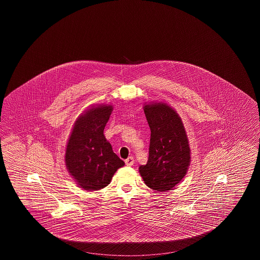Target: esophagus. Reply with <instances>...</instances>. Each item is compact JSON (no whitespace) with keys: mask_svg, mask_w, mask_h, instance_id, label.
<instances>
[{"mask_svg":"<svg viewBox=\"0 0 260 260\" xmlns=\"http://www.w3.org/2000/svg\"><path fill=\"white\" fill-rule=\"evenodd\" d=\"M124 162H125V165L126 166H134V164H135V159H134V157H128L125 161H124Z\"/></svg>","mask_w":260,"mask_h":260,"instance_id":"1","label":"esophagus"}]
</instances>
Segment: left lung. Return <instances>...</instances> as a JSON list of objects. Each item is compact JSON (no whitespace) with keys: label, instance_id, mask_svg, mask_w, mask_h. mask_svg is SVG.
Instances as JSON below:
<instances>
[{"label":"left lung","instance_id":"8db88e82","mask_svg":"<svg viewBox=\"0 0 260 260\" xmlns=\"http://www.w3.org/2000/svg\"><path fill=\"white\" fill-rule=\"evenodd\" d=\"M151 129L148 161L139 167V173L149 188L169 191L186 175L191 152L185 127L176 111L166 102L143 106Z\"/></svg>","mask_w":260,"mask_h":260}]
</instances>
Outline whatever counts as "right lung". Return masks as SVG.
<instances>
[{
    "label": "right lung",
    "instance_id": "right-lung-1",
    "mask_svg": "<svg viewBox=\"0 0 260 260\" xmlns=\"http://www.w3.org/2000/svg\"><path fill=\"white\" fill-rule=\"evenodd\" d=\"M113 111L110 104L92 105L75 122L65 150V165L78 186L87 191L100 190L111 182L124 167L103 135Z\"/></svg>",
    "mask_w": 260,
    "mask_h": 260
}]
</instances>
